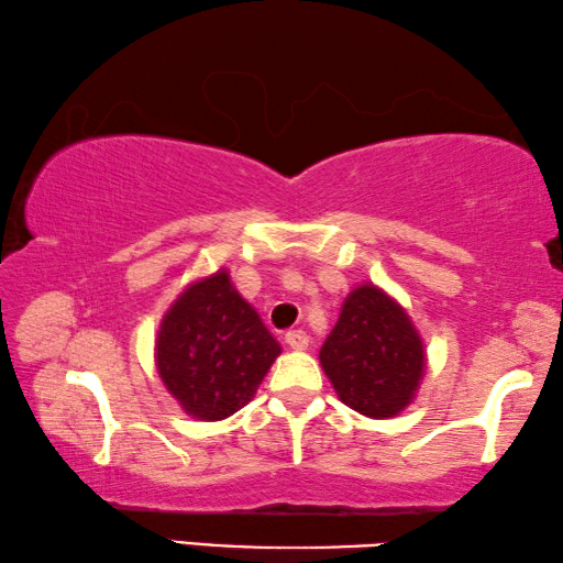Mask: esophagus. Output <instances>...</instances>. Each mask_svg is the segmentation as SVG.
<instances>
[{"label": "esophagus", "mask_w": 563, "mask_h": 563, "mask_svg": "<svg viewBox=\"0 0 563 563\" xmlns=\"http://www.w3.org/2000/svg\"><path fill=\"white\" fill-rule=\"evenodd\" d=\"M285 342H288L292 350H305L310 345V338L305 330H290V332H285Z\"/></svg>", "instance_id": "1"}]
</instances>
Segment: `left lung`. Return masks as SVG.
<instances>
[{
  "label": "left lung",
  "instance_id": "obj_1",
  "mask_svg": "<svg viewBox=\"0 0 563 563\" xmlns=\"http://www.w3.org/2000/svg\"><path fill=\"white\" fill-rule=\"evenodd\" d=\"M424 360L422 338L407 310L373 283L347 295L320 347V365L338 397L373 419L395 417L412 402Z\"/></svg>",
  "mask_w": 563,
  "mask_h": 563
}]
</instances>
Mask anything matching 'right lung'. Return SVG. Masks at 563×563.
<instances>
[{
  "instance_id": "obj_1",
  "label": "right lung",
  "mask_w": 563,
  "mask_h": 563,
  "mask_svg": "<svg viewBox=\"0 0 563 563\" xmlns=\"http://www.w3.org/2000/svg\"><path fill=\"white\" fill-rule=\"evenodd\" d=\"M280 345L228 271L190 283L166 310L156 367L184 412L218 422L251 402Z\"/></svg>"
}]
</instances>
